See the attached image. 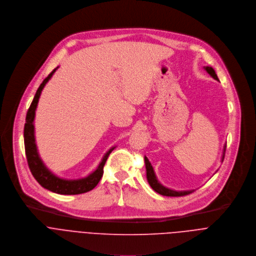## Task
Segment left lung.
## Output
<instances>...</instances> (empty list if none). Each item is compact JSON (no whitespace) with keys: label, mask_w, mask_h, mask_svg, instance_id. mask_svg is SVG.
<instances>
[{"label":"left lung","mask_w":256,"mask_h":256,"mask_svg":"<svg viewBox=\"0 0 256 256\" xmlns=\"http://www.w3.org/2000/svg\"><path fill=\"white\" fill-rule=\"evenodd\" d=\"M205 70H207V72L212 76L214 78L215 80H218V76L215 72V70L211 68V66H206ZM226 147V146H225ZM225 153V152H224ZM145 160V166H146V178H147V180L150 184V186L156 192H158L160 194H162V196H186V194H190V192H192L194 190H186V192H176V190H170L166 186H164L162 184H160L156 176V174L154 172H153V168L151 166V164L149 162L148 158L145 156L144 158ZM224 160V156H223V158H222V162Z\"/></svg>","instance_id":"1"}]
</instances>
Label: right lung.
<instances>
[{"instance_id": "right-lung-1", "label": "right lung", "mask_w": 256, "mask_h": 256, "mask_svg": "<svg viewBox=\"0 0 256 256\" xmlns=\"http://www.w3.org/2000/svg\"><path fill=\"white\" fill-rule=\"evenodd\" d=\"M56 70L58 68L51 72L48 74V76L45 78V80L42 82L28 109V112L26 115V123L24 126V145H25L26 158H27L28 166L31 170V174H33L34 178L39 182V184H41L44 188L56 194H84L92 190L98 184V182L100 180L104 174V166L110 156V153L113 151L114 148H111L106 153L103 160H102L100 164H98V168L94 172H92L86 178H84L80 180H68L60 178L56 176L54 174H51L43 164L42 160L38 156L36 144H35L33 121L35 117V110L38 104L42 88H44L46 82L50 80V78L52 76V74L56 72Z\"/></svg>"}]
</instances>
